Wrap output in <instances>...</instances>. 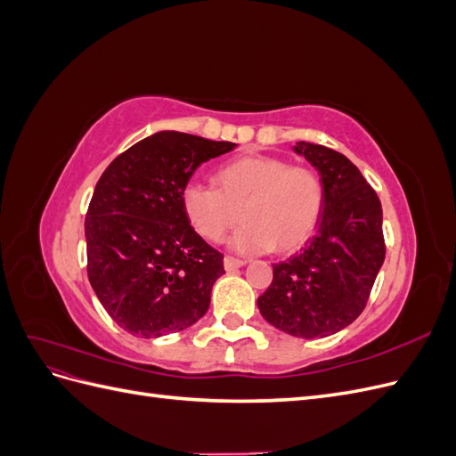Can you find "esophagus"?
I'll return each instance as SVG.
<instances>
[{"mask_svg":"<svg viewBox=\"0 0 456 456\" xmlns=\"http://www.w3.org/2000/svg\"><path fill=\"white\" fill-rule=\"evenodd\" d=\"M245 265H247V262L241 260V258L224 256V268H226V272H233L236 268H241V266H245Z\"/></svg>","mask_w":456,"mask_h":456,"instance_id":"obj_1","label":"esophagus"}]
</instances>
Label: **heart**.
<instances>
[{
  "label": "heart",
  "instance_id": "1",
  "mask_svg": "<svg viewBox=\"0 0 456 456\" xmlns=\"http://www.w3.org/2000/svg\"><path fill=\"white\" fill-rule=\"evenodd\" d=\"M215 178L218 188L191 178L181 191L188 223L207 241L223 240L241 211L245 223L230 240L233 249L289 255L305 247L322 223L325 186L310 167L249 154L220 165Z\"/></svg>",
  "mask_w": 456,
  "mask_h": 456
}]
</instances>
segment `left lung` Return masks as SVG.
Segmentation results:
<instances>
[{
	"mask_svg": "<svg viewBox=\"0 0 456 456\" xmlns=\"http://www.w3.org/2000/svg\"><path fill=\"white\" fill-rule=\"evenodd\" d=\"M325 186V211L312 241L273 265L258 297L262 317L298 338H323L348 327L367 305L384 262L382 207L360 169L340 151L297 142Z\"/></svg>",
	"mask_w": 456,
	"mask_h": 456,
	"instance_id": "1",
	"label": "left lung"
}]
</instances>
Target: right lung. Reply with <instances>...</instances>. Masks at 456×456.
Segmentation results:
<instances>
[{
    "instance_id": "obj_1",
    "label": "right lung",
    "mask_w": 456,
    "mask_h": 456,
    "mask_svg": "<svg viewBox=\"0 0 456 456\" xmlns=\"http://www.w3.org/2000/svg\"><path fill=\"white\" fill-rule=\"evenodd\" d=\"M233 148L159 131L119 154L96 183L86 216L87 275L127 333L158 338L209 310L224 256L191 228L181 191L201 163Z\"/></svg>"
}]
</instances>
